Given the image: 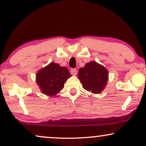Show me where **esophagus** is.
I'll list each match as a JSON object with an SVG mask.
<instances>
[{
  "instance_id": "esophagus-1",
  "label": "esophagus",
  "mask_w": 146,
  "mask_h": 146,
  "mask_svg": "<svg viewBox=\"0 0 146 146\" xmlns=\"http://www.w3.org/2000/svg\"><path fill=\"white\" fill-rule=\"evenodd\" d=\"M70 73H71L72 75L76 76V75L77 74L78 71H77L76 69H75V68H72V69L70 70Z\"/></svg>"
}]
</instances>
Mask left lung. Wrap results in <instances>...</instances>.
I'll return each mask as SVG.
<instances>
[{
  "instance_id": "1",
  "label": "left lung",
  "mask_w": 146,
  "mask_h": 146,
  "mask_svg": "<svg viewBox=\"0 0 146 146\" xmlns=\"http://www.w3.org/2000/svg\"><path fill=\"white\" fill-rule=\"evenodd\" d=\"M78 76L84 88L92 93L100 94L107 84L108 71L96 62H90L79 69Z\"/></svg>"
}]
</instances>
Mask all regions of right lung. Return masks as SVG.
Segmentation results:
<instances>
[{"label": "right lung", "instance_id": "obj_1", "mask_svg": "<svg viewBox=\"0 0 146 146\" xmlns=\"http://www.w3.org/2000/svg\"><path fill=\"white\" fill-rule=\"evenodd\" d=\"M70 77L71 75L66 68L51 62L38 72L36 78L42 92L53 96L64 88L65 82Z\"/></svg>", "mask_w": 146, "mask_h": 146}]
</instances>
